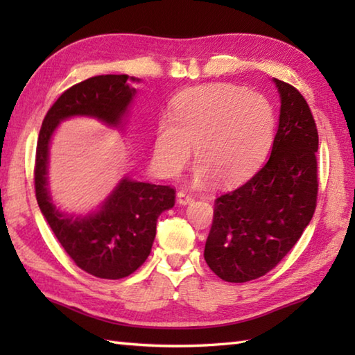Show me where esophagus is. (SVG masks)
I'll return each mask as SVG.
<instances>
[{
  "instance_id": "esophagus-1",
  "label": "esophagus",
  "mask_w": 355,
  "mask_h": 355,
  "mask_svg": "<svg viewBox=\"0 0 355 355\" xmlns=\"http://www.w3.org/2000/svg\"><path fill=\"white\" fill-rule=\"evenodd\" d=\"M177 201H178V205L186 206V205H189V202L193 201V197H192V195L187 193V192H184V191H180L177 193Z\"/></svg>"
}]
</instances>
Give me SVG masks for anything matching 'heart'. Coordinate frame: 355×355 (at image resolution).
Listing matches in <instances>:
<instances>
[{
  "label": "heart",
  "mask_w": 355,
  "mask_h": 355,
  "mask_svg": "<svg viewBox=\"0 0 355 355\" xmlns=\"http://www.w3.org/2000/svg\"><path fill=\"white\" fill-rule=\"evenodd\" d=\"M276 116L266 96L232 84H209L180 93L171 117L157 126L154 162L166 178L177 177L191 160L200 162L193 183L218 178L236 184L259 168L273 145Z\"/></svg>",
  "instance_id": "1"
}]
</instances>
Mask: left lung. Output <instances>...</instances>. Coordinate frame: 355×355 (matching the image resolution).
I'll return each instance as SVG.
<instances>
[{
  "mask_svg": "<svg viewBox=\"0 0 355 355\" xmlns=\"http://www.w3.org/2000/svg\"><path fill=\"white\" fill-rule=\"evenodd\" d=\"M279 126L267 163L238 189L215 200L205 259L227 282H248L275 268L310 224L318 201L319 135L304 96L273 78Z\"/></svg>",
  "mask_w": 355,
  "mask_h": 355,
  "instance_id": "left-lung-1",
  "label": "left lung"
}]
</instances>
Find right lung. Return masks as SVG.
<instances>
[{
    "label": "right lung",
    "instance_id": "1",
    "mask_svg": "<svg viewBox=\"0 0 355 355\" xmlns=\"http://www.w3.org/2000/svg\"><path fill=\"white\" fill-rule=\"evenodd\" d=\"M140 79L102 74L73 85L45 116L36 146L35 191L41 212L55 236L79 268L101 279H122L148 259L157 220L175 205L171 186L137 182L125 175L102 205L87 215L56 207L49 187L50 143L59 123L70 117H92L123 128Z\"/></svg>",
    "mask_w": 355,
    "mask_h": 355
}]
</instances>
